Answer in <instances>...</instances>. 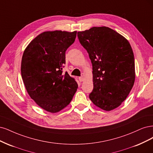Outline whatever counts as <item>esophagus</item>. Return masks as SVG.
<instances>
[{
  "mask_svg": "<svg viewBox=\"0 0 153 153\" xmlns=\"http://www.w3.org/2000/svg\"><path fill=\"white\" fill-rule=\"evenodd\" d=\"M79 81H80V82L83 81V80H84V77H83V76L79 77Z\"/></svg>",
  "mask_w": 153,
  "mask_h": 153,
  "instance_id": "1",
  "label": "esophagus"
}]
</instances>
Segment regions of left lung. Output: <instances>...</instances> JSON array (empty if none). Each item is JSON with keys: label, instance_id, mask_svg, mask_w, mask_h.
<instances>
[{"label": "left lung", "instance_id": "1", "mask_svg": "<svg viewBox=\"0 0 153 153\" xmlns=\"http://www.w3.org/2000/svg\"><path fill=\"white\" fill-rule=\"evenodd\" d=\"M93 67V90L89 97L100 109L110 111L128 96L135 79L134 55L127 39L107 27L78 32Z\"/></svg>", "mask_w": 153, "mask_h": 153}]
</instances>
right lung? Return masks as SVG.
<instances>
[{"mask_svg": "<svg viewBox=\"0 0 153 153\" xmlns=\"http://www.w3.org/2000/svg\"><path fill=\"white\" fill-rule=\"evenodd\" d=\"M77 31H46L25 50L21 73L27 93L42 109L51 113L63 110L78 88L75 79L62 69L65 51L75 41Z\"/></svg>", "mask_w": 153, "mask_h": 153, "instance_id": "right-lung-1", "label": "right lung"}]
</instances>
